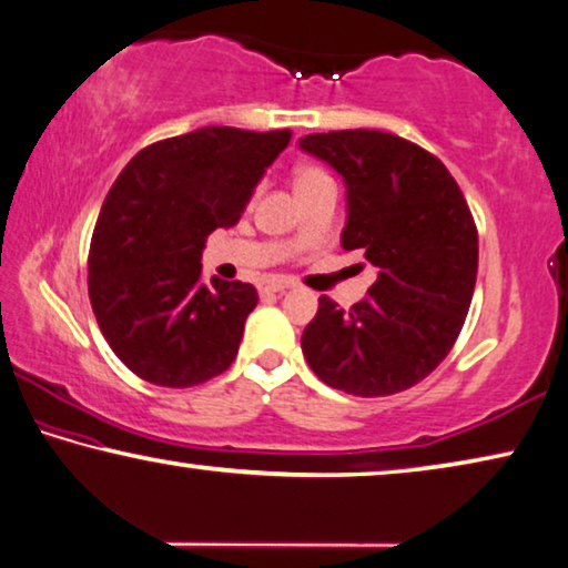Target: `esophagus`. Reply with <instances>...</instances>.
I'll use <instances>...</instances> for the list:
<instances>
[{
	"mask_svg": "<svg viewBox=\"0 0 568 568\" xmlns=\"http://www.w3.org/2000/svg\"><path fill=\"white\" fill-rule=\"evenodd\" d=\"M287 287H291V283H285V281H275V277H273V281H265V283H262V285H260V291H262V293H285Z\"/></svg>",
	"mask_w": 568,
	"mask_h": 568,
	"instance_id": "1",
	"label": "esophagus"
}]
</instances>
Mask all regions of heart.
Wrapping results in <instances>:
<instances>
[{
    "label": "heart",
    "mask_w": 568,
    "mask_h": 568,
    "mask_svg": "<svg viewBox=\"0 0 568 568\" xmlns=\"http://www.w3.org/2000/svg\"><path fill=\"white\" fill-rule=\"evenodd\" d=\"M326 183H332V178L321 171V168L301 165L298 171H295V193L306 191V189H316V185H326Z\"/></svg>",
    "instance_id": "obj_1"
}]
</instances>
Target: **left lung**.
Wrapping results in <instances>:
<instances>
[{"label": "left lung", "instance_id": "obj_1", "mask_svg": "<svg viewBox=\"0 0 568 568\" xmlns=\"http://www.w3.org/2000/svg\"><path fill=\"white\" fill-rule=\"evenodd\" d=\"M298 148L342 175V247L377 270L349 311L321 295L303 357L334 390H408L446 359L471 303L479 247L464 193L442 160L397 134H306Z\"/></svg>", "mask_w": 568, "mask_h": 568}]
</instances>
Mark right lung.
<instances>
[{
    "label": "right lung",
    "instance_id": "obj_1",
    "mask_svg": "<svg viewBox=\"0 0 568 568\" xmlns=\"http://www.w3.org/2000/svg\"><path fill=\"white\" fill-rule=\"evenodd\" d=\"M293 132L203 130L140 150L101 206L89 252L99 328L134 375L191 387L222 375L257 306L250 283L201 281L214 230L240 222Z\"/></svg>",
    "mask_w": 568,
    "mask_h": 568
}]
</instances>
